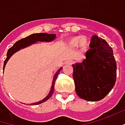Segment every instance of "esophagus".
<instances>
[{"label":"esophagus","instance_id":"obj_1","mask_svg":"<svg viewBox=\"0 0 125 125\" xmlns=\"http://www.w3.org/2000/svg\"><path fill=\"white\" fill-rule=\"evenodd\" d=\"M72 63H73V62H72L71 60H68V61H66V62H65V64H66V65H71Z\"/></svg>","mask_w":125,"mask_h":125}]
</instances>
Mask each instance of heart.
<instances>
[{"mask_svg": "<svg viewBox=\"0 0 125 125\" xmlns=\"http://www.w3.org/2000/svg\"><path fill=\"white\" fill-rule=\"evenodd\" d=\"M68 44L71 47H77L80 46L83 49H86L89 46L90 42L86 37L78 35L70 39Z\"/></svg>", "mask_w": 125, "mask_h": 125, "instance_id": "obj_1", "label": "heart"}]
</instances>
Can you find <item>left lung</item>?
Listing matches in <instances>:
<instances>
[{"instance_id": "left-lung-1", "label": "left lung", "mask_w": 125, "mask_h": 125, "mask_svg": "<svg viewBox=\"0 0 125 125\" xmlns=\"http://www.w3.org/2000/svg\"><path fill=\"white\" fill-rule=\"evenodd\" d=\"M90 47L83 62L73 64V78L76 92L81 98L98 101L115 84L117 63L113 49L105 40L93 36Z\"/></svg>"}]
</instances>
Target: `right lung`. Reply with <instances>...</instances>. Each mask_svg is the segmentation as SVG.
Segmentation results:
<instances>
[{"label":"right lung","mask_w":125,"mask_h":125,"mask_svg":"<svg viewBox=\"0 0 125 125\" xmlns=\"http://www.w3.org/2000/svg\"><path fill=\"white\" fill-rule=\"evenodd\" d=\"M56 38V34H47V33H36V34H32L28 37H27L25 38H23L20 40L18 41L15 43V44L10 47L8 52H7V58L5 59V62H4L3 64V69H5V66L6 65V63L8 62V59L11 57V56L15 53L16 52L19 51L20 49H23V48L26 47H28L31 44H32L34 43H36L37 41L38 42H51V41L54 40ZM62 69V68H60L57 71V72L55 73L54 78H53V82H52V88H51V90L49 93L48 94V95L44 98L42 100H40L37 103H32V105H39L41 104L42 103H44L45 101H47L48 99L50 98V97L52 95L53 93H54V84H55V81L56 79V78L58 76L59 72L61 71V70ZM31 105V104H30Z\"/></svg>","instance_id":"right-lung-1"}]
</instances>
